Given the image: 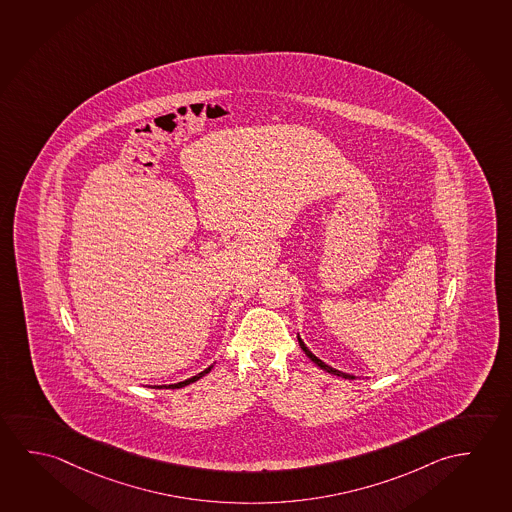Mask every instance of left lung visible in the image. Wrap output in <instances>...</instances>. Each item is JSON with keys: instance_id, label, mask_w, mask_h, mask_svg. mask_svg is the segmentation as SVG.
I'll return each instance as SVG.
<instances>
[{"instance_id": "8db88e82", "label": "left lung", "mask_w": 512, "mask_h": 512, "mask_svg": "<svg viewBox=\"0 0 512 512\" xmlns=\"http://www.w3.org/2000/svg\"><path fill=\"white\" fill-rule=\"evenodd\" d=\"M297 340H299V345H301V349L304 350V352H306V356H308L309 359H311V361L315 363V365L320 366L322 370H325V372H329V374L338 375V377H343V379H356L354 375L343 374V372H340V370H334V368H331V366L325 365L324 361H320V359H318V357L315 356V354H313V352H311V350H309L308 347H306V345H304V341H302L301 338H299V336H297Z\"/></svg>"}]
</instances>
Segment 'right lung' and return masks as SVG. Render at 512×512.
<instances>
[{
    "label": "right lung",
    "mask_w": 512,
    "mask_h": 512,
    "mask_svg": "<svg viewBox=\"0 0 512 512\" xmlns=\"http://www.w3.org/2000/svg\"><path fill=\"white\" fill-rule=\"evenodd\" d=\"M211 366H208L204 372H201V374L194 375V377H190V379H187V381L178 382V384H169V386H158V388H172V390H176V388H183V386H187V384H190V382L199 381L203 375L208 374L210 372Z\"/></svg>",
    "instance_id": "right-lung-1"
}]
</instances>
